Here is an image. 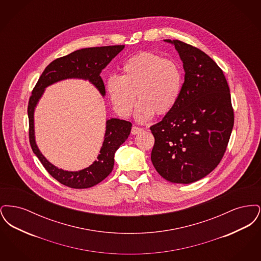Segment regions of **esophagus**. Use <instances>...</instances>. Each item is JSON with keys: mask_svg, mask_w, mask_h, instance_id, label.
<instances>
[{"mask_svg": "<svg viewBox=\"0 0 261 261\" xmlns=\"http://www.w3.org/2000/svg\"><path fill=\"white\" fill-rule=\"evenodd\" d=\"M142 131H143V129H142V128H140V127H137V126H133V127H132V129H131V133H132L133 135L139 134V133H141Z\"/></svg>", "mask_w": 261, "mask_h": 261, "instance_id": "34e87169", "label": "esophagus"}]
</instances>
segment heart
<instances>
[{
  "mask_svg": "<svg viewBox=\"0 0 261 261\" xmlns=\"http://www.w3.org/2000/svg\"><path fill=\"white\" fill-rule=\"evenodd\" d=\"M122 75L112 74L106 79V91L115 112L129 116L137 96L140 99L136 118L149 120L154 113L171 112L180 99L184 86L181 65L151 51H142L128 58L122 64Z\"/></svg>",
  "mask_w": 261,
  "mask_h": 261,
  "instance_id": "obj_1",
  "label": "heart"
}]
</instances>
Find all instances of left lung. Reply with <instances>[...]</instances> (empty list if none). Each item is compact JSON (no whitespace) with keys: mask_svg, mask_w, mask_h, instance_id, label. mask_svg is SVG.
Segmentation results:
<instances>
[{"mask_svg":"<svg viewBox=\"0 0 261 261\" xmlns=\"http://www.w3.org/2000/svg\"><path fill=\"white\" fill-rule=\"evenodd\" d=\"M173 44L185 70L173 110L150 126V160L165 180L190 184L205 177L223 158L234 126L230 89L222 69L205 53L179 40Z\"/></svg>","mask_w":261,"mask_h":261,"instance_id":"left-lung-1","label":"left lung"}]
</instances>
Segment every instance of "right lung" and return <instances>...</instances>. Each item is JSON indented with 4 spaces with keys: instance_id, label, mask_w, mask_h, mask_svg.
<instances>
[{
    "instance_id": "obj_1",
    "label": "right lung",
    "mask_w": 261,
    "mask_h": 261,
    "mask_svg": "<svg viewBox=\"0 0 261 261\" xmlns=\"http://www.w3.org/2000/svg\"><path fill=\"white\" fill-rule=\"evenodd\" d=\"M124 49V45L95 47L77 50L50 62L45 68L32 91L28 102L29 142L33 152L45 169L61 184L73 189H86L99 184L112 171L114 153L129 136L132 124L118 118L107 120L106 134L97 161L87 168L79 171H65L56 167L38 149L34 135V110L42 97L45 88L68 78L89 80L99 93L105 96L106 89L100 77L101 70L112 62V59Z\"/></svg>"
}]
</instances>
